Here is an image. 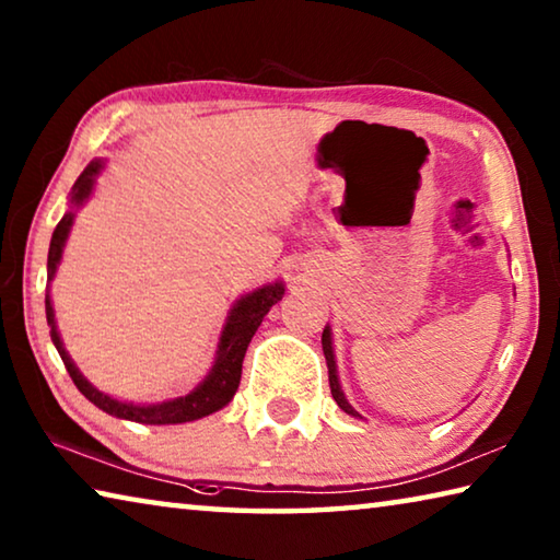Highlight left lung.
Returning <instances> with one entry per match:
<instances>
[{
    "mask_svg": "<svg viewBox=\"0 0 560 560\" xmlns=\"http://www.w3.org/2000/svg\"><path fill=\"white\" fill-rule=\"evenodd\" d=\"M320 343H324V355H326V365H328L330 395H334V400L338 402L340 410L348 412V415H353V417H360V415L353 410V407L348 405L346 395H343V390H340V385H338V375H336V358H334V346H330V328H328V326L324 328V336H320Z\"/></svg>",
    "mask_w": 560,
    "mask_h": 560,
    "instance_id": "left-lung-1",
    "label": "left lung"
}]
</instances>
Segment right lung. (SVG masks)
Wrapping results in <instances>:
<instances>
[{
	"label": "right lung",
	"instance_id": "obj_1",
	"mask_svg": "<svg viewBox=\"0 0 560 560\" xmlns=\"http://www.w3.org/2000/svg\"><path fill=\"white\" fill-rule=\"evenodd\" d=\"M101 170L98 160L83 170L81 177L75 179V185L71 189V202L81 205L93 189V179H96V173ZM73 224V212H66L63 220L56 224L54 236H51V246H49V281L54 279L56 267L61 261V252L66 244V236L71 232ZM283 296V283H269V287L257 289L249 296H244L242 301L234 303L230 318H226V326L222 330L220 338V350H217V360L212 365L210 375L205 377V383L195 387L192 393L185 397H177V400L170 402H160V405H128V402H118L113 397L98 393L86 377L79 373V368L73 365V360L69 353L63 350V343L59 338V330H56V320H54V308L51 301L46 296V320L51 326V340L59 355L63 360L66 371H69L73 385L89 397V400L101 407L103 412L116 415L120 420H130V422H143V424H177V422H192L200 420L205 415H212L232 400L236 387H240L242 381V360L246 353V346H249L252 336L257 334V328L261 324V318L269 314V308L273 303L281 301Z\"/></svg>",
	"mask_w": 560,
	"mask_h": 560
}]
</instances>
